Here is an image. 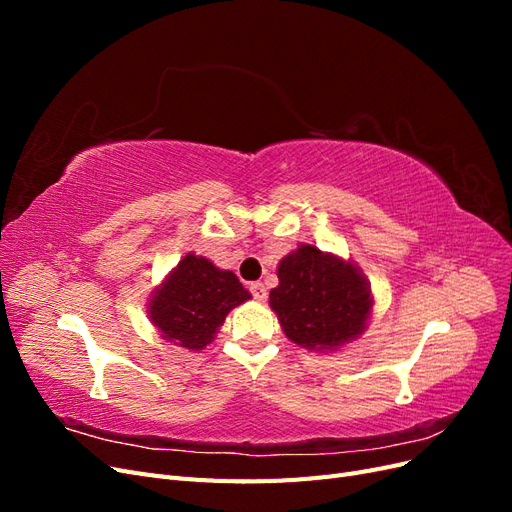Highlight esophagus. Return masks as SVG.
Instances as JSON below:
<instances>
[{"instance_id":"1","label":"esophagus","mask_w":512,"mask_h":512,"mask_svg":"<svg viewBox=\"0 0 512 512\" xmlns=\"http://www.w3.org/2000/svg\"><path fill=\"white\" fill-rule=\"evenodd\" d=\"M250 292H252V297L256 301H265L267 299V288H265V284H262V282L250 284Z\"/></svg>"}]
</instances>
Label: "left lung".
I'll use <instances>...</instances> for the list:
<instances>
[{"mask_svg": "<svg viewBox=\"0 0 512 512\" xmlns=\"http://www.w3.org/2000/svg\"><path fill=\"white\" fill-rule=\"evenodd\" d=\"M280 284L269 305L290 342L309 350H335L365 331L371 290L359 267L314 245H299L277 267Z\"/></svg>", "mask_w": 512, "mask_h": 512, "instance_id": "1", "label": "left lung"}]
</instances>
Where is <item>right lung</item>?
Returning <instances> with one entry per match:
<instances>
[{
	"mask_svg": "<svg viewBox=\"0 0 512 512\" xmlns=\"http://www.w3.org/2000/svg\"><path fill=\"white\" fill-rule=\"evenodd\" d=\"M250 297L235 273L218 269L205 256L188 254L153 292L149 318L168 342L203 350L230 309Z\"/></svg>",
	"mask_w": 512,
	"mask_h": 512,
	"instance_id": "right-lung-1",
	"label": "right lung"
}]
</instances>
